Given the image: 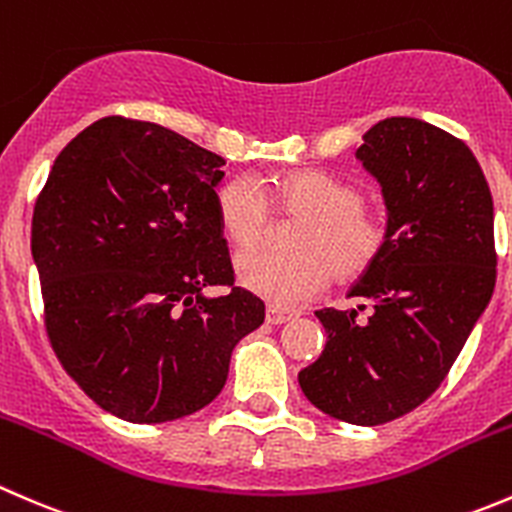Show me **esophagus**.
Wrapping results in <instances>:
<instances>
[{
	"mask_svg": "<svg viewBox=\"0 0 512 512\" xmlns=\"http://www.w3.org/2000/svg\"><path fill=\"white\" fill-rule=\"evenodd\" d=\"M291 318H293V313L283 311V308H278V306L266 308V323H271V326H281V323L291 321Z\"/></svg>",
	"mask_w": 512,
	"mask_h": 512,
	"instance_id": "esophagus-1",
	"label": "esophagus"
}]
</instances>
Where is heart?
<instances>
[{"label": "heart", "mask_w": 512, "mask_h": 512, "mask_svg": "<svg viewBox=\"0 0 512 512\" xmlns=\"http://www.w3.org/2000/svg\"><path fill=\"white\" fill-rule=\"evenodd\" d=\"M361 186L321 169L276 176L271 204L286 219H303L291 236V254L258 251L236 263L241 286L281 308L301 306L336 281L368 276L391 246L393 229L383 211L363 204ZM268 196L246 176L226 181L216 194V216L239 251L261 246L271 234Z\"/></svg>", "instance_id": "obj_1"}]
</instances>
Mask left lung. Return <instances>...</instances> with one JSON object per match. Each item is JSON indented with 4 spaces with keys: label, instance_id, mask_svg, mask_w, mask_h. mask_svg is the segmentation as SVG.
<instances>
[{
    "label": "left lung",
    "instance_id": "left-lung-1",
    "mask_svg": "<svg viewBox=\"0 0 512 512\" xmlns=\"http://www.w3.org/2000/svg\"><path fill=\"white\" fill-rule=\"evenodd\" d=\"M356 156L381 181L393 239L348 291L371 301L366 321V306L316 311L328 341L298 383L328 416L381 426L438 391L493 296V196L458 136L411 116L378 121Z\"/></svg>",
    "mask_w": 512,
    "mask_h": 512
}]
</instances>
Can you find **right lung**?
I'll use <instances>...</instances> for the list:
<instances>
[{"instance_id": "right-lung-1", "label": "right lung", "mask_w": 512, "mask_h": 512, "mask_svg": "<svg viewBox=\"0 0 512 512\" xmlns=\"http://www.w3.org/2000/svg\"><path fill=\"white\" fill-rule=\"evenodd\" d=\"M226 161L154 121L106 116L57 156L32 216L44 328L111 416L164 423L209 406L266 316L236 286L216 216ZM206 285L230 288L204 299Z\"/></svg>"}]
</instances>
